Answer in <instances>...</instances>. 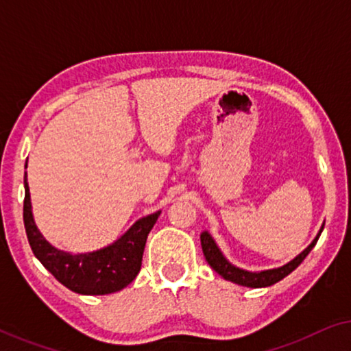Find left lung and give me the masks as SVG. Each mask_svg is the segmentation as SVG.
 <instances>
[{
	"mask_svg": "<svg viewBox=\"0 0 351 351\" xmlns=\"http://www.w3.org/2000/svg\"><path fill=\"white\" fill-rule=\"evenodd\" d=\"M323 228L324 225L321 227L319 233L316 234V238L311 241L310 246L306 247L305 251H302L295 258H292V261L287 262L286 265L271 268V270H263V271H247V270H243V268L234 267L233 263H230L227 258L223 257L222 251H220L219 246L214 241V238L210 237L208 232L201 233V247H203V254L209 265L213 267L220 276H223L227 281L237 282V285L246 286V287H267V286L275 285L278 281H281L282 278H286L289 273L294 271L302 262H304V258L308 256L311 249L315 247V244L318 241Z\"/></svg>",
	"mask_w": 351,
	"mask_h": 351,
	"instance_id": "left-lung-1",
	"label": "left lung"
}]
</instances>
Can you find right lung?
<instances>
[{
	"label": "right lung",
	"instance_id": "1",
	"mask_svg": "<svg viewBox=\"0 0 351 351\" xmlns=\"http://www.w3.org/2000/svg\"><path fill=\"white\" fill-rule=\"evenodd\" d=\"M23 223L28 243L35 257L47 271L54 275L57 281L76 294L105 295L124 289L129 282L136 280L137 273L141 271L147 237L160 217L161 210L138 219L121 238L107 247L93 252L71 254L54 247L40 233L33 220L27 172L23 177Z\"/></svg>",
	"mask_w": 351,
	"mask_h": 351
}]
</instances>
